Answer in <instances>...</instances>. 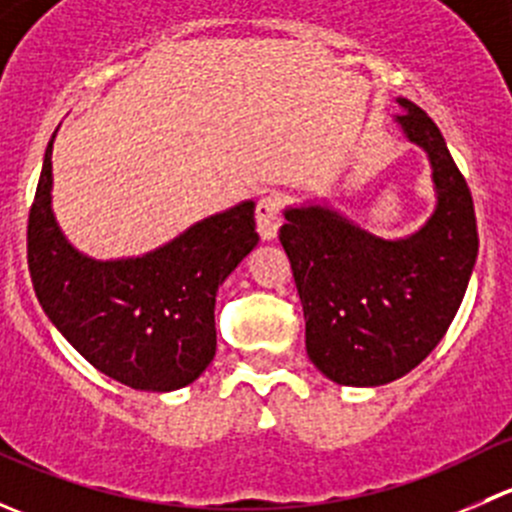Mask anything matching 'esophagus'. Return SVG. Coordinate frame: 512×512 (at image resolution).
I'll return each instance as SVG.
<instances>
[{"label":"esophagus","mask_w":512,"mask_h":512,"mask_svg":"<svg viewBox=\"0 0 512 512\" xmlns=\"http://www.w3.org/2000/svg\"><path fill=\"white\" fill-rule=\"evenodd\" d=\"M255 223L262 240H275L282 225V203L277 195H265L255 208Z\"/></svg>","instance_id":"obj_1"}]
</instances>
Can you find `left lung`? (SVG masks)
Listing matches in <instances>:
<instances>
[{
	"label": "left lung",
	"mask_w": 512,
	"mask_h": 512,
	"mask_svg": "<svg viewBox=\"0 0 512 512\" xmlns=\"http://www.w3.org/2000/svg\"><path fill=\"white\" fill-rule=\"evenodd\" d=\"M404 136L431 163L436 210L386 240L329 205L285 210L280 242L307 322V354L342 386H381L416 369L451 327L478 257L466 178L426 111L396 98Z\"/></svg>",
	"instance_id": "1"
}]
</instances>
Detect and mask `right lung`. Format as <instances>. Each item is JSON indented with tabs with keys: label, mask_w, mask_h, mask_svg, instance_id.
<instances>
[{
	"label": "right lung",
	"mask_w": 512,
	"mask_h": 512,
	"mask_svg": "<svg viewBox=\"0 0 512 512\" xmlns=\"http://www.w3.org/2000/svg\"><path fill=\"white\" fill-rule=\"evenodd\" d=\"M51 136L29 210L27 257L41 309L101 374L141 391L193 384L215 356V294L255 250V203L190 225L158 250L94 260L51 210Z\"/></svg>",
	"instance_id": "obj_1"
}]
</instances>
